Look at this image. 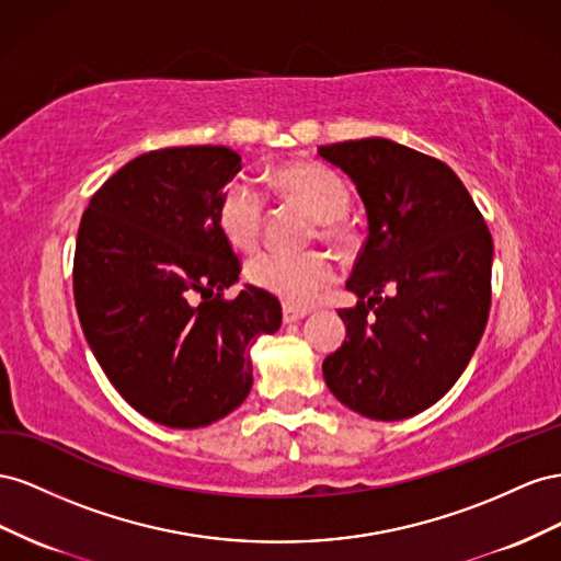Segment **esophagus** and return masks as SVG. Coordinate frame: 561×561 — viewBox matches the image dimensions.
I'll return each instance as SVG.
<instances>
[{
	"label": "esophagus",
	"instance_id": "34e87169",
	"mask_svg": "<svg viewBox=\"0 0 561 561\" xmlns=\"http://www.w3.org/2000/svg\"><path fill=\"white\" fill-rule=\"evenodd\" d=\"M284 322L286 324H296V322H300L302 317L308 314V310H300V308H291V306H284Z\"/></svg>",
	"mask_w": 561,
	"mask_h": 561
}]
</instances>
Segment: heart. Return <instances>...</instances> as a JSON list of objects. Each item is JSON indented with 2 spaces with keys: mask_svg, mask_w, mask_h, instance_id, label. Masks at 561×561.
Masks as SVG:
<instances>
[{
  "mask_svg": "<svg viewBox=\"0 0 561 561\" xmlns=\"http://www.w3.org/2000/svg\"><path fill=\"white\" fill-rule=\"evenodd\" d=\"M286 197L322 220V234L345 244L350 230L341 216L350 206V187L339 173L308 162L286 164L272 173ZM265 202L247 181H232L218 202V226L234 249H253L261 239ZM247 277L261 291L279 298L284 306L308 308L335 279V265L322 251H261L247 265Z\"/></svg>",
  "mask_w": 561,
  "mask_h": 561,
  "instance_id": "b5f03b06",
  "label": "heart"
}]
</instances>
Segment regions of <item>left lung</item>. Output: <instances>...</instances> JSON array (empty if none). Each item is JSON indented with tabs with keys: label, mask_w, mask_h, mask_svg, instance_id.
Listing matches in <instances>:
<instances>
[{
	"label": "left lung",
	"mask_w": 561,
	"mask_h": 561,
	"mask_svg": "<svg viewBox=\"0 0 561 561\" xmlns=\"http://www.w3.org/2000/svg\"><path fill=\"white\" fill-rule=\"evenodd\" d=\"M339 167L369 222L339 310L343 345L322 364L333 397L371 421L437 404L466 371L491 306L493 242L458 175L388 138L317 150Z\"/></svg>",
	"instance_id": "obj_1"
}]
</instances>
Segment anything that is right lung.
Segmentation results:
<instances>
[{
	"mask_svg": "<svg viewBox=\"0 0 561 561\" xmlns=\"http://www.w3.org/2000/svg\"><path fill=\"white\" fill-rule=\"evenodd\" d=\"M242 157L222 146L146 152L89 202L75 249V306L95 362L146 419L195 430L253 386L251 347L282 327L255 286L232 300L239 259L218 226Z\"/></svg>",
	"mask_w": 561,
	"mask_h": 561,
	"instance_id": "add662e5",
	"label": "right lung"
}]
</instances>
